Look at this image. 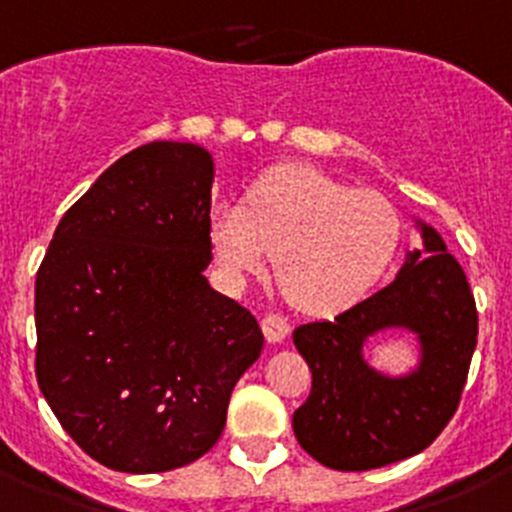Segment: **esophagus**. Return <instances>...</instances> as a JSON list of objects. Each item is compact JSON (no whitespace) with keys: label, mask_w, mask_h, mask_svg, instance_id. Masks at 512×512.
Here are the masks:
<instances>
[{"label":"esophagus","mask_w":512,"mask_h":512,"mask_svg":"<svg viewBox=\"0 0 512 512\" xmlns=\"http://www.w3.org/2000/svg\"><path fill=\"white\" fill-rule=\"evenodd\" d=\"M261 329H264V337L269 339L271 344L284 342L291 332L289 321H286L281 314H266L264 319H261Z\"/></svg>","instance_id":"1"}]
</instances>
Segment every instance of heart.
Masks as SVG:
<instances>
[{"label":"heart","mask_w":512,"mask_h":512,"mask_svg":"<svg viewBox=\"0 0 512 512\" xmlns=\"http://www.w3.org/2000/svg\"><path fill=\"white\" fill-rule=\"evenodd\" d=\"M223 274H259L274 251L281 291L306 314H332L362 299L392 264L402 218L389 198L309 168L279 165L253 180L246 201L211 213Z\"/></svg>","instance_id":"b5f03b06"}]
</instances>
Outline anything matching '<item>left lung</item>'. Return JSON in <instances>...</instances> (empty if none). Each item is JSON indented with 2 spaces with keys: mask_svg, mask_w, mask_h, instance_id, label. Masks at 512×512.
<instances>
[{
  "mask_svg": "<svg viewBox=\"0 0 512 512\" xmlns=\"http://www.w3.org/2000/svg\"><path fill=\"white\" fill-rule=\"evenodd\" d=\"M394 281L332 321L296 326L294 344L311 369V392L294 412L299 445L332 470L392 465L432 445L460 405L478 309L470 284L427 223ZM384 328H407L421 342V364L402 378L369 368L363 344Z\"/></svg>",
  "mask_w": 512,
  "mask_h": 512,
  "instance_id": "obj_1",
  "label": "left lung"
}]
</instances>
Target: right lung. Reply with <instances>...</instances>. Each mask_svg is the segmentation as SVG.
Here are the masks:
<instances>
[{"mask_svg": "<svg viewBox=\"0 0 512 512\" xmlns=\"http://www.w3.org/2000/svg\"><path fill=\"white\" fill-rule=\"evenodd\" d=\"M213 158L158 140L62 216L34 284L37 382L100 465L165 472L206 455L264 334L211 289Z\"/></svg>", "mask_w": 512, "mask_h": 512, "instance_id": "right-lung-1", "label": "right lung"}]
</instances>
